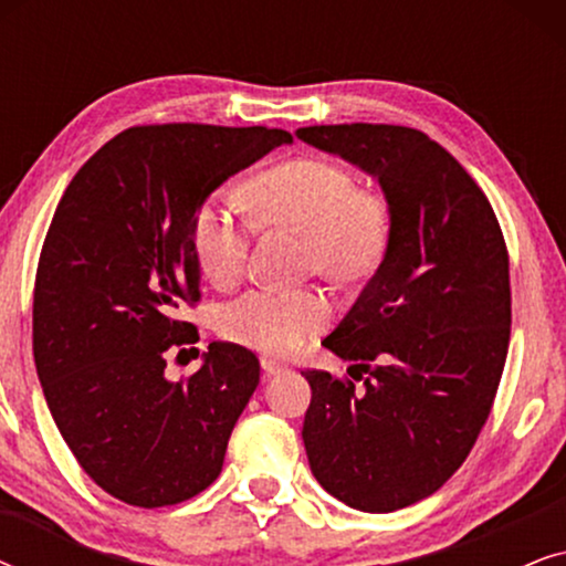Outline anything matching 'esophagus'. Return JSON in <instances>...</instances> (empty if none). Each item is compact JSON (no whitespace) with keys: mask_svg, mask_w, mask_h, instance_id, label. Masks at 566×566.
I'll return each mask as SVG.
<instances>
[{"mask_svg":"<svg viewBox=\"0 0 566 566\" xmlns=\"http://www.w3.org/2000/svg\"><path fill=\"white\" fill-rule=\"evenodd\" d=\"M260 366H262V370H265V376H275V374H283V370H289V366H285V363H281V360H275V358H260Z\"/></svg>","mask_w":566,"mask_h":566,"instance_id":"1","label":"esophagus"}]
</instances>
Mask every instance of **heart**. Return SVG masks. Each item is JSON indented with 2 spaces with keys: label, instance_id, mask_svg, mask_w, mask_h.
Returning a JSON list of instances; mask_svg holds the SVG:
<instances>
[{
  "label": "heart",
  "instance_id": "1",
  "mask_svg": "<svg viewBox=\"0 0 566 566\" xmlns=\"http://www.w3.org/2000/svg\"><path fill=\"white\" fill-rule=\"evenodd\" d=\"M254 221L304 234V270L350 283L374 273L391 239V206L384 192L358 188L353 169L327 157H293L247 185ZM252 227L221 198H206L190 221V250L200 275L234 289L247 273ZM329 319L319 291L244 293L221 312L223 337L265 353H289Z\"/></svg>",
  "mask_w": 566,
  "mask_h": 566
}]
</instances>
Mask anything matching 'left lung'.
Returning a JSON list of instances; mask_svg holds the SVG:
<instances>
[{
  "label": "left lung",
  "mask_w": 566,
  "mask_h": 566,
  "mask_svg": "<svg viewBox=\"0 0 566 566\" xmlns=\"http://www.w3.org/2000/svg\"><path fill=\"white\" fill-rule=\"evenodd\" d=\"M296 136L374 175L391 206L381 265L322 343L353 360V378L301 370L316 482L391 513L438 492L490 417L510 345L505 237L482 188L422 130L343 123Z\"/></svg>",
  "instance_id": "left-lung-1"
}]
</instances>
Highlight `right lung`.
<instances>
[{
  "mask_svg": "<svg viewBox=\"0 0 566 566\" xmlns=\"http://www.w3.org/2000/svg\"><path fill=\"white\" fill-rule=\"evenodd\" d=\"M291 142L265 126H136L59 200L35 273L38 378L69 451L128 505H177L221 474L260 360L211 343L196 374L165 376L169 355L198 343L180 319L200 301L190 221L223 180Z\"/></svg>",
  "mask_w": 566,
  "mask_h": 566,
  "instance_id": "1",
  "label": "right lung"
}]
</instances>
